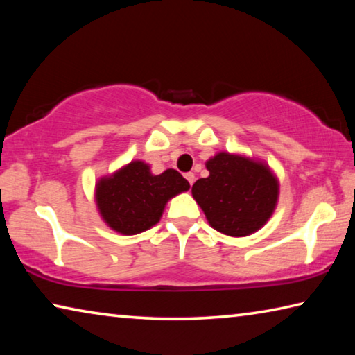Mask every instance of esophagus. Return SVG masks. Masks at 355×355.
<instances>
[{
    "label": "esophagus",
    "instance_id": "1",
    "mask_svg": "<svg viewBox=\"0 0 355 355\" xmlns=\"http://www.w3.org/2000/svg\"><path fill=\"white\" fill-rule=\"evenodd\" d=\"M184 178L188 180V183L192 186V183H194V180H196V175L192 172H188V173H184Z\"/></svg>",
    "mask_w": 355,
    "mask_h": 355
}]
</instances>
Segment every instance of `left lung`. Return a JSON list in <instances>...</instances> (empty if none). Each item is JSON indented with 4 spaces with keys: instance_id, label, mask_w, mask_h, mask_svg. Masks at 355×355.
<instances>
[{
    "instance_id": "1",
    "label": "left lung",
    "mask_w": 355,
    "mask_h": 355,
    "mask_svg": "<svg viewBox=\"0 0 355 355\" xmlns=\"http://www.w3.org/2000/svg\"><path fill=\"white\" fill-rule=\"evenodd\" d=\"M209 175L192 184V197L216 232L244 238L271 219L280 183L266 161L244 153L218 152L205 163Z\"/></svg>"
}]
</instances>
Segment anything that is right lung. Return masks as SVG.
Listing matches in <instances>:
<instances>
[{
	"label": "right lung",
	"mask_w": 355,
	"mask_h": 355,
	"mask_svg": "<svg viewBox=\"0 0 355 355\" xmlns=\"http://www.w3.org/2000/svg\"><path fill=\"white\" fill-rule=\"evenodd\" d=\"M189 188L175 169L155 175L146 161L133 159L100 177L94 199L101 220L120 235L131 236L158 224L167 202Z\"/></svg>",
	"instance_id": "1"
}]
</instances>
